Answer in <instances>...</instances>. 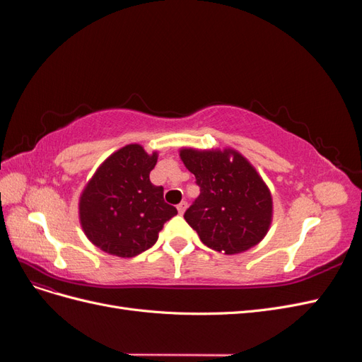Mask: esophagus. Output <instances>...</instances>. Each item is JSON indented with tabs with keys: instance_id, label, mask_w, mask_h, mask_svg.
<instances>
[{
	"instance_id": "34e87169",
	"label": "esophagus",
	"mask_w": 362,
	"mask_h": 362,
	"mask_svg": "<svg viewBox=\"0 0 362 362\" xmlns=\"http://www.w3.org/2000/svg\"><path fill=\"white\" fill-rule=\"evenodd\" d=\"M177 208H178V213H180V214H184V211H185V208H187V202H185V201L180 202V204L177 205Z\"/></svg>"
}]
</instances>
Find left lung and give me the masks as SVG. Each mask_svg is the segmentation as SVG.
Returning a JSON list of instances; mask_svg holds the SVG:
<instances>
[{"label": "left lung", "mask_w": 362, "mask_h": 362, "mask_svg": "<svg viewBox=\"0 0 362 362\" xmlns=\"http://www.w3.org/2000/svg\"><path fill=\"white\" fill-rule=\"evenodd\" d=\"M182 163L201 193L184 218L210 249L234 255L258 245L267 234L273 202L255 168L234 149L182 148Z\"/></svg>", "instance_id": "1"}]
</instances>
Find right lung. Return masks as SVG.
Here are the masks:
<instances>
[{"instance_id": "obj_1", "label": "right lung", "mask_w": 362, "mask_h": 362, "mask_svg": "<svg viewBox=\"0 0 362 362\" xmlns=\"http://www.w3.org/2000/svg\"><path fill=\"white\" fill-rule=\"evenodd\" d=\"M158 154L127 145L108 157L80 198L86 237L110 255L131 258L154 246L177 208L164 202L163 187L149 181Z\"/></svg>"}]
</instances>
